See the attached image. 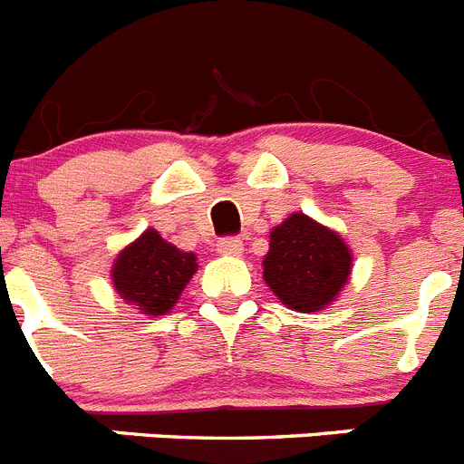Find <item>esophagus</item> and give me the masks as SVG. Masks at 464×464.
<instances>
[{
    "label": "esophagus",
    "mask_w": 464,
    "mask_h": 464,
    "mask_svg": "<svg viewBox=\"0 0 464 464\" xmlns=\"http://www.w3.org/2000/svg\"><path fill=\"white\" fill-rule=\"evenodd\" d=\"M216 251H218L220 256L239 257L241 253H244V241H241L239 237H225V239H220L218 244H216Z\"/></svg>",
    "instance_id": "1"
}]
</instances>
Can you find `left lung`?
<instances>
[{
  "instance_id": "left-lung-1",
  "label": "left lung",
  "mask_w": 464,
  "mask_h": 464,
  "mask_svg": "<svg viewBox=\"0 0 464 464\" xmlns=\"http://www.w3.org/2000/svg\"><path fill=\"white\" fill-rule=\"evenodd\" d=\"M353 272V251L343 237L306 213H290L269 232L262 278L283 304L302 314L337 302Z\"/></svg>"
}]
</instances>
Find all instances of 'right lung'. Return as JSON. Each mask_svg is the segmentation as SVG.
<instances>
[{
	"instance_id": "add662e5",
	"label": "right lung",
	"mask_w": 464,
	"mask_h": 464,
	"mask_svg": "<svg viewBox=\"0 0 464 464\" xmlns=\"http://www.w3.org/2000/svg\"><path fill=\"white\" fill-rule=\"evenodd\" d=\"M197 256L181 251L149 227L113 260L111 283L118 297L143 315H167L197 274Z\"/></svg>"
}]
</instances>
